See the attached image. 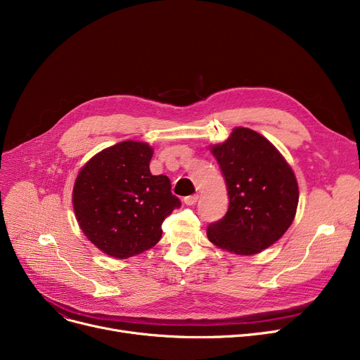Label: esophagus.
<instances>
[{
    "instance_id": "1",
    "label": "esophagus",
    "mask_w": 360,
    "mask_h": 360,
    "mask_svg": "<svg viewBox=\"0 0 360 360\" xmlns=\"http://www.w3.org/2000/svg\"><path fill=\"white\" fill-rule=\"evenodd\" d=\"M197 201H198V195H197V194H194V195H188V197H185V198H184V202H185L186 205H194Z\"/></svg>"
}]
</instances>
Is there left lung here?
Wrapping results in <instances>:
<instances>
[{
	"instance_id": "left-lung-1",
	"label": "left lung",
	"mask_w": 360,
	"mask_h": 360,
	"mask_svg": "<svg viewBox=\"0 0 360 360\" xmlns=\"http://www.w3.org/2000/svg\"><path fill=\"white\" fill-rule=\"evenodd\" d=\"M212 153L228 186L229 209L209 224L207 238L238 255L271 247L296 214L299 188L292 167L266 137L242 127Z\"/></svg>"
}]
</instances>
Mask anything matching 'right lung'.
<instances>
[{
  "mask_svg": "<svg viewBox=\"0 0 360 360\" xmlns=\"http://www.w3.org/2000/svg\"><path fill=\"white\" fill-rule=\"evenodd\" d=\"M151 156L147 143L122 141L93 156L75 179V217L106 255L124 259L155 247L163 220L181 207L169 178L151 175Z\"/></svg>",
  "mask_w": 360,
  "mask_h": 360,
  "instance_id": "right-lung-1",
  "label": "right lung"
}]
</instances>
